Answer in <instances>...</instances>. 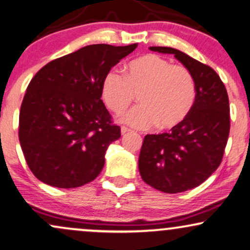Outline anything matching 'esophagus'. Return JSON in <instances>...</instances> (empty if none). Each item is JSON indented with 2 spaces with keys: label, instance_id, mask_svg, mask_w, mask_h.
I'll list each match as a JSON object with an SVG mask.
<instances>
[{
  "label": "esophagus",
  "instance_id": "34e87169",
  "mask_svg": "<svg viewBox=\"0 0 250 250\" xmlns=\"http://www.w3.org/2000/svg\"><path fill=\"white\" fill-rule=\"evenodd\" d=\"M128 131H130V129L127 128V127H121V134L122 135H125V132H128Z\"/></svg>",
  "mask_w": 250,
  "mask_h": 250
}]
</instances>
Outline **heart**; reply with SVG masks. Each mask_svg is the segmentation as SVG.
Here are the masks:
<instances>
[{
    "instance_id": "b5f03b06",
    "label": "heart",
    "mask_w": 250,
    "mask_h": 250,
    "mask_svg": "<svg viewBox=\"0 0 250 250\" xmlns=\"http://www.w3.org/2000/svg\"><path fill=\"white\" fill-rule=\"evenodd\" d=\"M138 94L141 105L121 118L137 129H172L181 125L195 105L197 90L187 68L168 60L147 54L128 64L125 77L116 70L105 76L102 97L107 108L120 114Z\"/></svg>"
}]
</instances>
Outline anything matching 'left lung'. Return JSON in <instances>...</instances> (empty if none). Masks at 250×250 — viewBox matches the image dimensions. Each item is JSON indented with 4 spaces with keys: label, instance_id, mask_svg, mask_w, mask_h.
Instances as JSON below:
<instances>
[{
    "label": "left lung",
    "instance_id": "obj_1",
    "mask_svg": "<svg viewBox=\"0 0 250 250\" xmlns=\"http://www.w3.org/2000/svg\"><path fill=\"white\" fill-rule=\"evenodd\" d=\"M150 50L173 54L196 83L195 105L188 118L168 132L146 135L138 169L144 182L159 191L176 194L203 183L220 165L229 134V104L216 71L170 47Z\"/></svg>",
    "mask_w": 250,
    "mask_h": 250
}]
</instances>
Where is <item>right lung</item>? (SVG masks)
<instances>
[{"label": "right lung", "instance_id": "add662e5", "mask_svg": "<svg viewBox=\"0 0 250 250\" xmlns=\"http://www.w3.org/2000/svg\"><path fill=\"white\" fill-rule=\"evenodd\" d=\"M136 47L85 46L34 75L21 106L18 135L25 160L41 182L77 188L100 174L107 147L121 137L100 99L103 81Z\"/></svg>", "mask_w": 250, "mask_h": 250}]
</instances>
